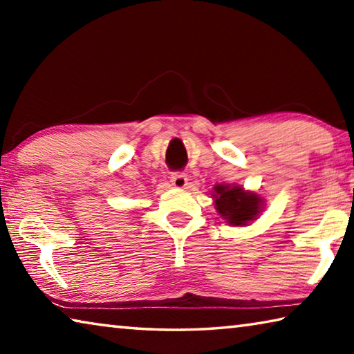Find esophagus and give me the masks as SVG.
Wrapping results in <instances>:
<instances>
[{
	"instance_id": "esophagus-1",
	"label": "esophagus",
	"mask_w": 354,
	"mask_h": 354,
	"mask_svg": "<svg viewBox=\"0 0 354 354\" xmlns=\"http://www.w3.org/2000/svg\"><path fill=\"white\" fill-rule=\"evenodd\" d=\"M170 181L173 185H175V187L184 189L185 185H187L189 179H187V176H185V173H183V171H173L170 175Z\"/></svg>"
}]
</instances>
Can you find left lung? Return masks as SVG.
<instances>
[{"label": "left lung", "mask_w": 354, "mask_h": 354, "mask_svg": "<svg viewBox=\"0 0 354 354\" xmlns=\"http://www.w3.org/2000/svg\"><path fill=\"white\" fill-rule=\"evenodd\" d=\"M215 206L218 214L227 223L242 226L256 218L261 211V198L256 194H250L241 187L230 185H215Z\"/></svg>", "instance_id": "left-lung-1"}]
</instances>
